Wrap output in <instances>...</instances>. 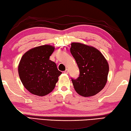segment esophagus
<instances>
[{"label":"esophagus","instance_id":"34e87169","mask_svg":"<svg viewBox=\"0 0 131 131\" xmlns=\"http://www.w3.org/2000/svg\"><path fill=\"white\" fill-rule=\"evenodd\" d=\"M64 73H65V74H68V69H66V70H65V71H64Z\"/></svg>","mask_w":131,"mask_h":131}]
</instances>
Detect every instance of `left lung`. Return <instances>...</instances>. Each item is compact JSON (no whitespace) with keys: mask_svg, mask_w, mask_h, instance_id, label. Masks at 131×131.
<instances>
[{"mask_svg":"<svg viewBox=\"0 0 131 131\" xmlns=\"http://www.w3.org/2000/svg\"><path fill=\"white\" fill-rule=\"evenodd\" d=\"M70 52L80 70V76L71 79L75 91L84 97L96 95L107 82L109 65L101 52L92 46L72 43Z\"/></svg>","mask_w":131,"mask_h":131,"instance_id":"1","label":"left lung"}]
</instances>
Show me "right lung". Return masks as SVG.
Returning a JSON list of instances; mask_svg holds the SVG:
<instances>
[{"label":"right lung","mask_w":131,"mask_h":131,"mask_svg":"<svg viewBox=\"0 0 131 131\" xmlns=\"http://www.w3.org/2000/svg\"><path fill=\"white\" fill-rule=\"evenodd\" d=\"M55 47L45 45L34 47L23 54L18 66L19 77L30 93L45 96L56 86L62 74L56 64L49 60Z\"/></svg>","instance_id":"obj_1"}]
</instances>
